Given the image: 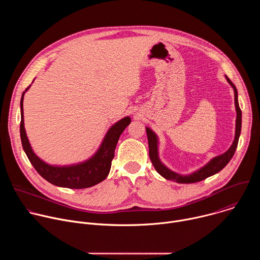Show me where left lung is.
<instances>
[{"label": "left lung", "mask_w": 260, "mask_h": 260, "mask_svg": "<svg viewBox=\"0 0 260 260\" xmlns=\"http://www.w3.org/2000/svg\"><path fill=\"white\" fill-rule=\"evenodd\" d=\"M226 79L235 90V103H236V109H237V121H236L237 123H236L235 140H234V143H233L232 147L225 153L214 157L208 165H206L201 170H199V171H197V172H194V173H192L191 175H188V176H182V175L176 174V173L172 172L171 170H169L168 168H166L160 162V160L158 158V155H157V137L155 136V134L150 128H148V127L146 128L148 144H149V156H150L151 162H152L153 167L155 168V170L157 171V173L159 175H161L164 178H166L168 180H171V181L178 182V183H196V182H200V181H203V180L207 179L208 177L220 172L230 162V160L234 156V154L236 152V149H237L238 143H239V138H240V135H241L242 111L240 109L239 102H238V90H237L235 84L229 79V77H226Z\"/></svg>", "instance_id": "obj_1"}]
</instances>
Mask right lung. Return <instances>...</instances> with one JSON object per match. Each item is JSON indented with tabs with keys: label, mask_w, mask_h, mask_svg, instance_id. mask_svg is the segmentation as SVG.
I'll return each mask as SVG.
<instances>
[{
	"label": "right lung",
	"mask_w": 260,
	"mask_h": 260,
	"mask_svg": "<svg viewBox=\"0 0 260 260\" xmlns=\"http://www.w3.org/2000/svg\"><path fill=\"white\" fill-rule=\"evenodd\" d=\"M23 94L20 100V138L23 150L35 170L51 184L71 189L91 187L105 180L114 158V151L119 137L131 123V118L124 117L109 129L99 151L89 160L71 167H52L42 161L31 150L23 125Z\"/></svg>",
	"instance_id": "right-lung-1"
}]
</instances>
